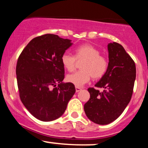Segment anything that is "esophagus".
I'll list each match as a JSON object with an SVG mask.
<instances>
[{
  "label": "esophagus",
  "instance_id": "esophagus-1",
  "mask_svg": "<svg viewBox=\"0 0 148 148\" xmlns=\"http://www.w3.org/2000/svg\"><path fill=\"white\" fill-rule=\"evenodd\" d=\"M75 88H76V92H79V91L81 90V88H79V87H77V86H76Z\"/></svg>",
  "mask_w": 148,
  "mask_h": 148
}]
</instances>
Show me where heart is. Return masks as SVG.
I'll use <instances>...</instances> for the list:
<instances>
[{"label": "heart", "instance_id": "b5f03b06", "mask_svg": "<svg viewBox=\"0 0 148 148\" xmlns=\"http://www.w3.org/2000/svg\"><path fill=\"white\" fill-rule=\"evenodd\" d=\"M76 60L81 61L80 69L67 76V81L77 87L87 84L91 79H99L102 77L108 68V61L99 51L89 44L82 45L75 49V57L69 53H64L61 57V62L64 68L72 72L76 67Z\"/></svg>", "mask_w": 148, "mask_h": 148}]
</instances>
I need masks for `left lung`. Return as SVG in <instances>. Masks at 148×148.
Returning a JSON list of instances; mask_svg holds the SVG:
<instances>
[{
	"instance_id": "8db88e82",
	"label": "left lung",
	"mask_w": 148,
	"mask_h": 148,
	"mask_svg": "<svg viewBox=\"0 0 148 148\" xmlns=\"http://www.w3.org/2000/svg\"><path fill=\"white\" fill-rule=\"evenodd\" d=\"M108 51V68L95 86L103 90L88 88L90 97L84 105L88 119L103 125L113 122L123 113L132 98L136 79L135 63L123 46L111 42Z\"/></svg>"
}]
</instances>
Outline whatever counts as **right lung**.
<instances>
[{"label": "right lung", "instance_id": "right-lung-1", "mask_svg": "<svg viewBox=\"0 0 148 148\" xmlns=\"http://www.w3.org/2000/svg\"><path fill=\"white\" fill-rule=\"evenodd\" d=\"M72 40L46 34L33 38L22 51L16 67L20 99L35 118L44 122L56 120L65 111L76 92L64 83L61 57Z\"/></svg>", "mask_w": 148, "mask_h": 148}]
</instances>
